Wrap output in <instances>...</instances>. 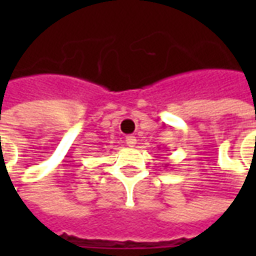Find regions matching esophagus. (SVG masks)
Returning <instances> with one entry per match:
<instances>
[{
  "mask_svg": "<svg viewBox=\"0 0 256 256\" xmlns=\"http://www.w3.org/2000/svg\"><path fill=\"white\" fill-rule=\"evenodd\" d=\"M126 144H128V146H134V145L137 144V140H136L134 136H128L126 137Z\"/></svg>",
  "mask_w": 256,
  "mask_h": 256,
  "instance_id": "1",
  "label": "esophagus"
}]
</instances>
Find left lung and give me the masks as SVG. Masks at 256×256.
<instances>
[{
  "label": "left lung",
  "instance_id": "left-lung-1",
  "mask_svg": "<svg viewBox=\"0 0 256 256\" xmlns=\"http://www.w3.org/2000/svg\"><path fill=\"white\" fill-rule=\"evenodd\" d=\"M164 167H167V166H164Z\"/></svg>",
  "mask_w": 256,
  "mask_h": 256
}]
</instances>
